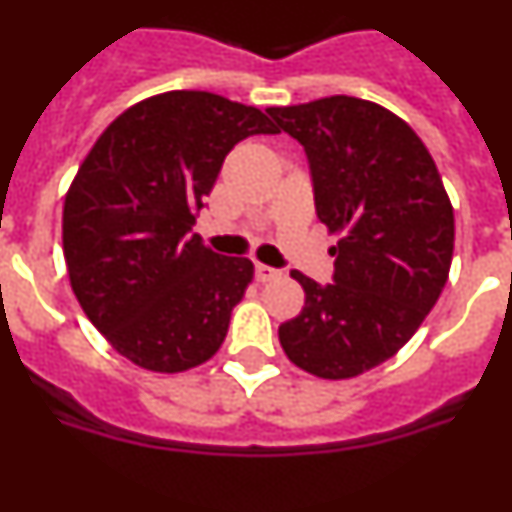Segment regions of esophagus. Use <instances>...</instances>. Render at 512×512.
Segmentation results:
<instances>
[{
	"label": "esophagus",
	"mask_w": 512,
	"mask_h": 512,
	"mask_svg": "<svg viewBox=\"0 0 512 512\" xmlns=\"http://www.w3.org/2000/svg\"><path fill=\"white\" fill-rule=\"evenodd\" d=\"M282 277V271L279 269H271V266L266 264H256V279L259 282H274V279Z\"/></svg>",
	"instance_id": "34e87169"
}]
</instances>
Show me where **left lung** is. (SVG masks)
<instances>
[{"instance_id":"obj_1","label":"left lung","mask_w":512,"mask_h":512,"mask_svg":"<svg viewBox=\"0 0 512 512\" xmlns=\"http://www.w3.org/2000/svg\"><path fill=\"white\" fill-rule=\"evenodd\" d=\"M310 158L315 210L336 235L333 284L302 271L300 315L279 325L295 366L351 379L392 359L436 305L454 256V207L423 140L369 99L269 107Z\"/></svg>"}]
</instances>
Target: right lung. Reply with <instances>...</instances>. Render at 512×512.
Segmentation results:
<instances>
[{
	"label": "right lung",
	"mask_w": 512,
	"mask_h": 512,
	"mask_svg": "<svg viewBox=\"0 0 512 512\" xmlns=\"http://www.w3.org/2000/svg\"><path fill=\"white\" fill-rule=\"evenodd\" d=\"M279 133L212 92L153 94L107 125L63 202V259L81 310L117 354L179 374L217 354L253 264L189 235L238 140Z\"/></svg>",
	"instance_id": "1"
}]
</instances>
